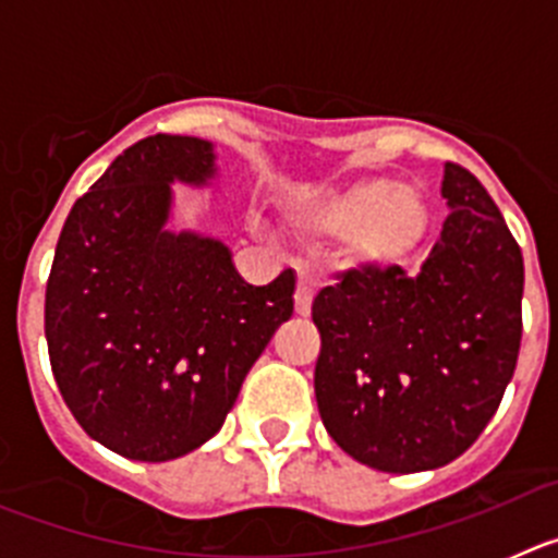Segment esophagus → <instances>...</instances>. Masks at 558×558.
Masks as SVG:
<instances>
[{
  "instance_id": "obj_1",
  "label": "esophagus",
  "mask_w": 558,
  "mask_h": 558,
  "mask_svg": "<svg viewBox=\"0 0 558 558\" xmlns=\"http://www.w3.org/2000/svg\"><path fill=\"white\" fill-rule=\"evenodd\" d=\"M313 279L310 276H299V288H295V313L299 315H310V310H313Z\"/></svg>"
}]
</instances>
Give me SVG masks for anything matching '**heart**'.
<instances>
[{"label": "heart", "mask_w": 558, "mask_h": 558, "mask_svg": "<svg viewBox=\"0 0 558 558\" xmlns=\"http://www.w3.org/2000/svg\"><path fill=\"white\" fill-rule=\"evenodd\" d=\"M315 236H342L352 265H397L418 248L430 226L425 195L391 179H360L327 192L299 211Z\"/></svg>", "instance_id": "b5f03b06"}]
</instances>
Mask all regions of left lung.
Masks as SVG:
<instances>
[{"mask_svg":"<svg viewBox=\"0 0 558 558\" xmlns=\"http://www.w3.org/2000/svg\"><path fill=\"white\" fill-rule=\"evenodd\" d=\"M441 240L418 274H338L313 302L315 399L335 445L379 472L438 470L500 408L522 340V254L466 167L447 161Z\"/></svg>","mask_w":558,"mask_h":558,"instance_id":"obj_1","label":"left lung"}]
</instances>
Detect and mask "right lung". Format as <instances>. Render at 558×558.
<instances>
[{"label":"right lung","instance_id":"1","mask_svg":"<svg viewBox=\"0 0 558 558\" xmlns=\"http://www.w3.org/2000/svg\"><path fill=\"white\" fill-rule=\"evenodd\" d=\"M215 153L156 133L75 201L47 279L44 335L77 425L133 461H172L223 427L245 374L293 315V270L243 282L223 243L170 234V184H206Z\"/></svg>","mask_w":558,"mask_h":558}]
</instances>
